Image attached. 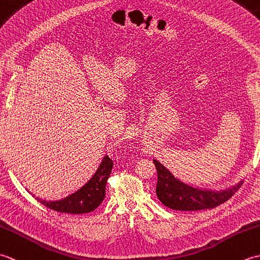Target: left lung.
<instances>
[{
  "label": "left lung",
  "mask_w": 260,
  "mask_h": 260,
  "mask_svg": "<svg viewBox=\"0 0 260 260\" xmlns=\"http://www.w3.org/2000/svg\"><path fill=\"white\" fill-rule=\"evenodd\" d=\"M157 172L156 196L165 207L179 211H197L220 206L239 190L242 182L223 191L201 190L176 179L170 171L153 159Z\"/></svg>",
  "instance_id": "left-lung-1"
}]
</instances>
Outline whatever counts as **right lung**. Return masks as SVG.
I'll list each match as a JSON object with an SVG mask.
<instances>
[{
    "label": "right lung",
    "mask_w": 260,
    "mask_h": 260,
    "mask_svg": "<svg viewBox=\"0 0 260 260\" xmlns=\"http://www.w3.org/2000/svg\"><path fill=\"white\" fill-rule=\"evenodd\" d=\"M113 161L108 156H105L92 178L82 185L80 189L60 200H43L37 198L43 206L54 211L63 213L81 214L88 213L95 210L105 199V190L109 174L113 169ZM36 197V196H33Z\"/></svg>",
    "instance_id": "add662e5"
}]
</instances>
